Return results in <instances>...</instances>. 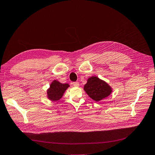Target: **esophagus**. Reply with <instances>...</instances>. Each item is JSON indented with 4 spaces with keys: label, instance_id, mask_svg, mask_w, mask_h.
Returning a JSON list of instances; mask_svg holds the SVG:
<instances>
[{
    "label": "esophagus",
    "instance_id": "1",
    "mask_svg": "<svg viewBox=\"0 0 155 155\" xmlns=\"http://www.w3.org/2000/svg\"><path fill=\"white\" fill-rule=\"evenodd\" d=\"M73 85H74V86L78 87V85H79V83L78 82H73Z\"/></svg>",
    "mask_w": 155,
    "mask_h": 155
}]
</instances>
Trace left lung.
Listing matches in <instances>:
<instances>
[{
    "label": "left lung",
    "mask_w": 155,
    "mask_h": 155,
    "mask_svg": "<svg viewBox=\"0 0 155 155\" xmlns=\"http://www.w3.org/2000/svg\"><path fill=\"white\" fill-rule=\"evenodd\" d=\"M84 89L89 96L96 101L106 98L112 92L109 85L96 77L89 78Z\"/></svg>",
    "instance_id": "left-lung-1"
}]
</instances>
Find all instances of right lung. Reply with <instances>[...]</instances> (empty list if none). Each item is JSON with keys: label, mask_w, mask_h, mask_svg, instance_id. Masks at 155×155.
Listing matches in <instances>:
<instances>
[{"label": "right lung", "mask_w": 155, "mask_h": 155, "mask_svg": "<svg viewBox=\"0 0 155 155\" xmlns=\"http://www.w3.org/2000/svg\"><path fill=\"white\" fill-rule=\"evenodd\" d=\"M69 87L68 84H62L54 81L47 91L48 98L52 101H57L62 98L64 91Z\"/></svg>", "instance_id": "1"}]
</instances>
